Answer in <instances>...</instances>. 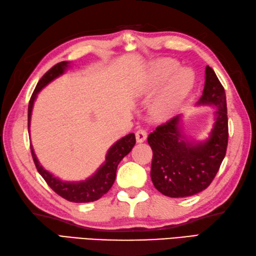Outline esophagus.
<instances>
[{
    "instance_id": "34e87169",
    "label": "esophagus",
    "mask_w": 256,
    "mask_h": 256,
    "mask_svg": "<svg viewBox=\"0 0 256 256\" xmlns=\"http://www.w3.org/2000/svg\"><path fill=\"white\" fill-rule=\"evenodd\" d=\"M146 139H147V132H146L144 129L137 130V132H136V140H137V142L142 144Z\"/></svg>"
}]
</instances>
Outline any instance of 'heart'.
I'll use <instances>...</instances> for the list:
<instances>
[{
	"label": "heart",
	"mask_w": 256,
	"mask_h": 256,
	"mask_svg": "<svg viewBox=\"0 0 256 256\" xmlns=\"http://www.w3.org/2000/svg\"><path fill=\"white\" fill-rule=\"evenodd\" d=\"M168 76L170 78L166 85L154 98L150 107L151 116L156 120H166L178 110L181 104L189 95L194 82V75L190 68H178L176 60L162 58L151 65L147 82L142 87V94L150 95Z\"/></svg>",
	"instance_id": "obj_1"
}]
</instances>
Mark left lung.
Instances as JSON below:
<instances>
[{
    "mask_svg": "<svg viewBox=\"0 0 256 256\" xmlns=\"http://www.w3.org/2000/svg\"><path fill=\"white\" fill-rule=\"evenodd\" d=\"M196 106L216 107L213 124L204 140H196L184 132V114L172 118L148 137L152 149L151 180L156 189L170 198L199 194L210 186L226 157L228 130L224 88L210 66Z\"/></svg>",
    "mask_w": 256,
    "mask_h": 256,
    "instance_id": "8db88e82",
    "label": "left lung"
}]
</instances>
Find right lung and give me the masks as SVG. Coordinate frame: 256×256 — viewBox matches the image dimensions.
<instances>
[{
  "label": "right lung",
  "mask_w": 256,
  "mask_h": 256,
  "mask_svg": "<svg viewBox=\"0 0 256 256\" xmlns=\"http://www.w3.org/2000/svg\"><path fill=\"white\" fill-rule=\"evenodd\" d=\"M70 67V62H60L54 67H52V68L46 72L38 82L28 104V134H30V118H32L34 102L36 100V98H38V95L42 90H44L46 86L50 84L53 80H55L56 78L64 75ZM134 144V134H129L127 136H124L122 139L117 140V142L108 149L105 162L99 166L95 171V174L88 176L87 179L80 181H64L60 179L58 176H55L53 174H50V171L44 169L43 166H40V161L35 154L33 146H30V151H32V157L36 166V169L40 172V174L43 176L46 184H48L57 194L70 202L86 203L100 199L104 194H107L108 190L110 189L112 186L114 184V179H116V171L119 162H120L124 157H126L130 151H132Z\"/></svg>",
  "instance_id": "obj_1"
}]
</instances>
